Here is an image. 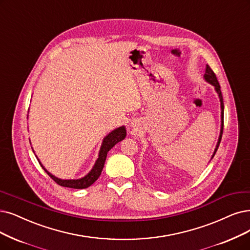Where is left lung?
Instances as JSON below:
<instances>
[{
  "label": "left lung",
  "mask_w": 250,
  "mask_h": 250,
  "mask_svg": "<svg viewBox=\"0 0 250 250\" xmlns=\"http://www.w3.org/2000/svg\"><path fill=\"white\" fill-rule=\"evenodd\" d=\"M204 79L206 80L208 83H210L212 86H214L215 91L217 92V94L219 96V101H221V108H222V128H221V134H219L216 147H215L214 153H213V155L211 157V159H212L214 157L216 151H217V148L219 146V144H221L222 136H223V130H224V101H223V94H222V91H221V86H219V83L217 81V78H216L214 72L211 69V67L209 66V65H206V71H205V74H204Z\"/></svg>",
  "instance_id": "left-lung-1"
}]
</instances>
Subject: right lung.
<instances>
[{"label": "right lung", "mask_w": 250, "mask_h": 250, "mask_svg": "<svg viewBox=\"0 0 250 250\" xmlns=\"http://www.w3.org/2000/svg\"><path fill=\"white\" fill-rule=\"evenodd\" d=\"M125 137H126V129H125L124 126L119 127V128L115 129V130L112 131L109 134H107L104 138L101 151H99L98 159L96 160V162H95L93 168L91 169V171L89 172L87 175H85L84 177L80 178V179H61L58 177H55L54 175H52L51 173L48 172L46 169L44 168V166L41 164V162H40V160L39 159L38 160H39V163L41 164L42 168L45 170V172L59 186L66 187V188H86L88 187H90L93 183H95L97 181V178L99 177V175L102 174L107 152L116 144L123 141Z\"/></svg>", "instance_id": "obj_1"}]
</instances>
